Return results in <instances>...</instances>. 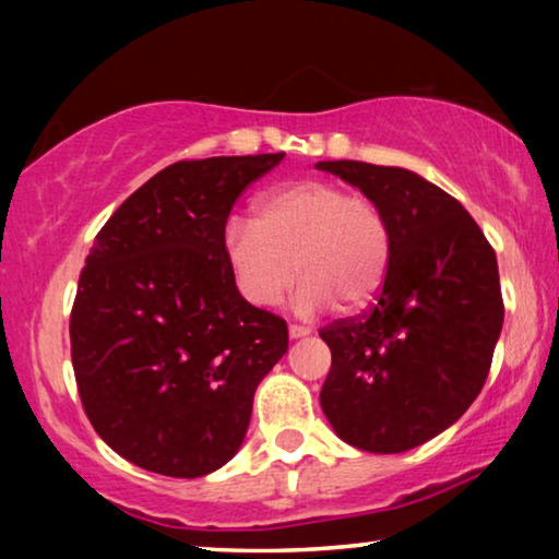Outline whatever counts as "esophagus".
I'll return each mask as SVG.
<instances>
[{
  "label": "esophagus",
  "instance_id": "obj_1",
  "mask_svg": "<svg viewBox=\"0 0 559 559\" xmlns=\"http://www.w3.org/2000/svg\"><path fill=\"white\" fill-rule=\"evenodd\" d=\"M310 331L305 325H289V338L293 341H297V338H305V335H308Z\"/></svg>",
  "mask_w": 559,
  "mask_h": 559
}]
</instances>
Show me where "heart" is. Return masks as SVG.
Listing matches in <instances>:
<instances>
[{"label":"heart","mask_w":559,"mask_h":559,"mask_svg":"<svg viewBox=\"0 0 559 559\" xmlns=\"http://www.w3.org/2000/svg\"><path fill=\"white\" fill-rule=\"evenodd\" d=\"M221 247L239 293L259 308L277 305L300 272L297 310L333 302L358 312L384 287L392 224L369 195L331 180H300L259 198L254 218H228Z\"/></svg>","instance_id":"heart-1"}]
</instances>
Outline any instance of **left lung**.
I'll return each mask as SVG.
<instances>
[{"label": "left lung", "mask_w": 559, "mask_h": 559, "mask_svg": "<svg viewBox=\"0 0 559 559\" xmlns=\"http://www.w3.org/2000/svg\"><path fill=\"white\" fill-rule=\"evenodd\" d=\"M316 167L373 198L392 224L377 302L320 331L333 356L320 407L348 445L404 453L457 423L486 384L503 325L496 251L417 173L356 159Z\"/></svg>", "instance_id": "8db88e82"}]
</instances>
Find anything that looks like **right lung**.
<instances>
[{
  "mask_svg": "<svg viewBox=\"0 0 559 559\" xmlns=\"http://www.w3.org/2000/svg\"><path fill=\"white\" fill-rule=\"evenodd\" d=\"M285 152L182 159L114 211L71 312L83 409L144 471L198 478L241 448L287 323L243 300L221 236L236 198Z\"/></svg>",
  "mask_w": 559,
  "mask_h": 559,
  "instance_id": "add662e5",
  "label": "right lung"
}]
</instances>
